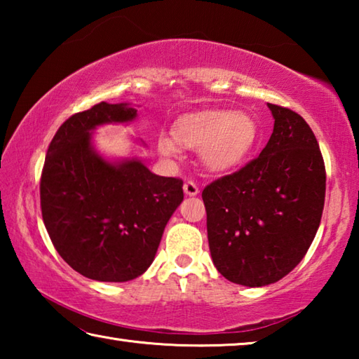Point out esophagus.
Here are the masks:
<instances>
[{
    "label": "esophagus",
    "instance_id": "esophagus-1",
    "mask_svg": "<svg viewBox=\"0 0 359 359\" xmlns=\"http://www.w3.org/2000/svg\"><path fill=\"white\" fill-rule=\"evenodd\" d=\"M184 191H185V194H188V196H196V194L199 193V188L193 180H187L184 184Z\"/></svg>",
    "mask_w": 359,
    "mask_h": 359
}]
</instances>
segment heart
I'll use <instances>...</instances> for the list:
<instances>
[{"label":"heart","mask_w":359,"mask_h":359,"mask_svg":"<svg viewBox=\"0 0 359 359\" xmlns=\"http://www.w3.org/2000/svg\"><path fill=\"white\" fill-rule=\"evenodd\" d=\"M174 135H161L158 139L161 154L177 156L180 142L187 147H201L199 154L205 168L220 172L245 160L257 144L258 126L245 112L204 111L182 117L175 123Z\"/></svg>","instance_id":"heart-1"}]
</instances>
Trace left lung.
Wrapping results in <instances>:
<instances>
[{"mask_svg": "<svg viewBox=\"0 0 359 359\" xmlns=\"http://www.w3.org/2000/svg\"><path fill=\"white\" fill-rule=\"evenodd\" d=\"M274 131L261 154L203 190L217 271L245 287L276 283L301 263L320 226L326 171L299 114L267 102Z\"/></svg>", "mask_w": 359, "mask_h": 359, "instance_id": "left-lung-1", "label": "left lung"}]
</instances>
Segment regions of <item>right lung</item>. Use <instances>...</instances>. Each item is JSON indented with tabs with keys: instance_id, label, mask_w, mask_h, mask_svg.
Segmentation results:
<instances>
[{
	"instance_id": "obj_1",
	"label": "right lung",
	"mask_w": 359,
	"mask_h": 359,
	"mask_svg": "<svg viewBox=\"0 0 359 359\" xmlns=\"http://www.w3.org/2000/svg\"><path fill=\"white\" fill-rule=\"evenodd\" d=\"M137 111L100 102L60 126L41 174V212L55 250L72 269L100 282H128L147 271L166 223L184 201V182L139 160L109 163L92 131L126 123Z\"/></svg>"
}]
</instances>
